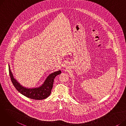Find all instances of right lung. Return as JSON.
I'll return each mask as SVG.
<instances>
[{
  "instance_id": "add662e5",
  "label": "right lung",
  "mask_w": 126,
  "mask_h": 126,
  "mask_svg": "<svg viewBox=\"0 0 126 126\" xmlns=\"http://www.w3.org/2000/svg\"><path fill=\"white\" fill-rule=\"evenodd\" d=\"M9 70L11 80L15 88L20 93L26 97L36 100H43L47 98L50 94L55 77L61 73L60 70L52 72L46 78L45 80L41 86L34 88H27L23 86L14 78L9 64Z\"/></svg>"
}]
</instances>
